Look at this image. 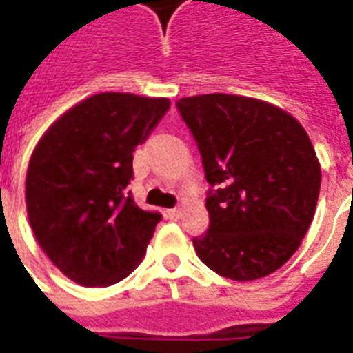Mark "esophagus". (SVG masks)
I'll return each instance as SVG.
<instances>
[{
	"label": "esophagus",
	"instance_id": "obj_1",
	"mask_svg": "<svg viewBox=\"0 0 353 353\" xmlns=\"http://www.w3.org/2000/svg\"><path fill=\"white\" fill-rule=\"evenodd\" d=\"M166 218L172 221H177L179 218H181V210L179 209H168L166 210Z\"/></svg>",
	"mask_w": 353,
	"mask_h": 353
}]
</instances>
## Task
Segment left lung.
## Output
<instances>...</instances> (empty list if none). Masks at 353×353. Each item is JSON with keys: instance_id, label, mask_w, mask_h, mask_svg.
<instances>
[{"instance_id": "1", "label": "left lung", "mask_w": 353, "mask_h": 353, "mask_svg": "<svg viewBox=\"0 0 353 353\" xmlns=\"http://www.w3.org/2000/svg\"><path fill=\"white\" fill-rule=\"evenodd\" d=\"M198 143L209 229L192 238L199 260L231 280L282 268L312 225L321 165L301 122L249 97L210 93L179 99Z\"/></svg>"}]
</instances>
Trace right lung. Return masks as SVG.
<instances>
[{
    "label": "right lung",
    "instance_id": "1",
    "mask_svg": "<svg viewBox=\"0 0 353 353\" xmlns=\"http://www.w3.org/2000/svg\"><path fill=\"white\" fill-rule=\"evenodd\" d=\"M168 108V99L99 93L36 144L25 177L29 223L49 260L77 284L112 285L143 260L161 214L139 209L126 187L135 146Z\"/></svg>",
    "mask_w": 353,
    "mask_h": 353
}]
</instances>
